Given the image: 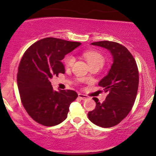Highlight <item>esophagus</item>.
Masks as SVG:
<instances>
[{"instance_id": "obj_1", "label": "esophagus", "mask_w": 156, "mask_h": 156, "mask_svg": "<svg viewBox=\"0 0 156 156\" xmlns=\"http://www.w3.org/2000/svg\"><path fill=\"white\" fill-rule=\"evenodd\" d=\"M78 98H80V100H83V101H85V100H87V98H88V97L87 95H85V94H78Z\"/></svg>"}]
</instances>
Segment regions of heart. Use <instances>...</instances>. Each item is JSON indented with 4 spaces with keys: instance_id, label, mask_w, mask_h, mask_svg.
<instances>
[{
    "instance_id": "obj_1",
    "label": "heart",
    "mask_w": 156,
    "mask_h": 156,
    "mask_svg": "<svg viewBox=\"0 0 156 156\" xmlns=\"http://www.w3.org/2000/svg\"><path fill=\"white\" fill-rule=\"evenodd\" d=\"M84 56H85L86 59H87V62H88L89 66L91 65H94V64H98L100 65L101 67L103 66V64H104L105 58L103 57V55L100 53L99 52H97L94 51H89L86 52L84 53ZM64 63L68 67H70L72 66L73 63L75 62V57L73 55H66L65 58L64 60Z\"/></svg>"
}]
</instances>
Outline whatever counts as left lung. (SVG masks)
I'll return each instance as SVG.
<instances>
[{
	"label": "left lung",
	"instance_id": "obj_1",
	"mask_svg": "<svg viewBox=\"0 0 156 156\" xmlns=\"http://www.w3.org/2000/svg\"><path fill=\"white\" fill-rule=\"evenodd\" d=\"M91 44L108 50L113 64L108 74L98 83L108 94L102 103L93 98L96 107L88 113V117L96 125L111 128L126 117L133 107L139 87V70L133 55L125 46L109 41Z\"/></svg>",
	"mask_w": 156,
	"mask_h": 156
}]
</instances>
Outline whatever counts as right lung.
I'll return each instance as SVG.
<instances>
[{
	"label": "right lung",
	"instance_id": "obj_1",
	"mask_svg": "<svg viewBox=\"0 0 156 156\" xmlns=\"http://www.w3.org/2000/svg\"><path fill=\"white\" fill-rule=\"evenodd\" d=\"M80 42L48 37L25 52L17 73L21 101L34 120L44 126L60 124L67 117L71 103L78 98L73 90L54 91L51 79L65 73L62 60Z\"/></svg>",
	"mask_w": 156,
	"mask_h": 156
}]
</instances>
